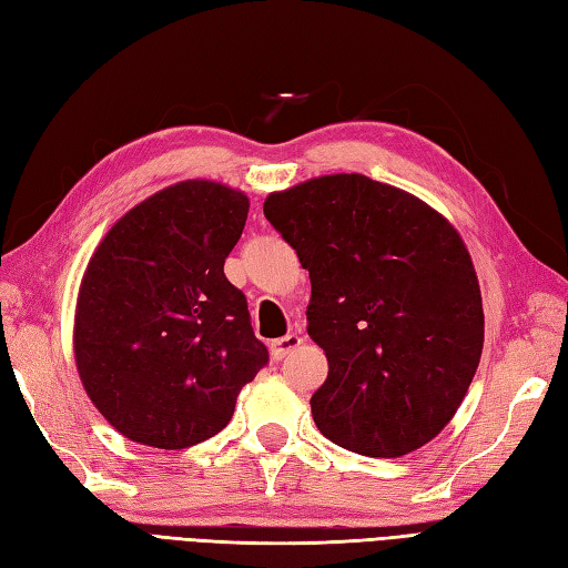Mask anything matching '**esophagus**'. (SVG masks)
Returning <instances> with one entry per match:
<instances>
[{
    "mask_svg": "<svg viewBox=\"0 0 568 568\" xmlns=\"http://www.w3.org/2000/svg\"><path fill=\"white\" fill-rule=\"evenodd\" d=\"M300 344H303V336H300V334H285V336H281V339L271 342V356L275 361H281L291 352H295Z\"/></svg>",
    "mask_w": 568,
    "mask_h": 568,
    "instance_id": "obj_1",
    "label": "esophagus"
}]
</instances>
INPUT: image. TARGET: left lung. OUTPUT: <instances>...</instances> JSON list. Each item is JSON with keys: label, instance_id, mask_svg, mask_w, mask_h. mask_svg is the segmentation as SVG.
Wrapping results in <instances>:
<instances>
[{"label": "left lung", "instance_id": "1", "mask_svg": "<svg viewBox=\"0 0 568 568\" xmlns=\"http://www.w3.org/2000/svg\"><path fill=\"white\" fill-rule=\"evenodd\" d=\"M263 214L310 271L307 334L329 373L317 429L364 456L419 449L449 425L484 352V300L454 224L361 173L271 192Z\"/></svg>", "mask_w": 568, "mask_h": 568}]
</instances>
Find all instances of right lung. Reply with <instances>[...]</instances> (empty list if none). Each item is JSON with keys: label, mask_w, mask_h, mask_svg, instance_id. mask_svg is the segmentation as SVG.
<instances>
[{"label": "right lung", "mask_w": 568, "mask_h": 568, "mask_svg": "<svg viewBox=\"0 0 568 568\" xmlns=\"http://www.w3.org/2000/svg\"><path fill=\"white\" fill-rule=\"evenodd\" d=\"M244 190L180 180L119 216L82 273L72 352L110 425L153 449L214 437L268 361L224 258L244 232Z\"/></svg>", "instance_id": "right-lung-1"}]
</instances>
